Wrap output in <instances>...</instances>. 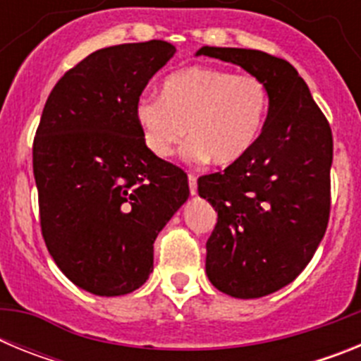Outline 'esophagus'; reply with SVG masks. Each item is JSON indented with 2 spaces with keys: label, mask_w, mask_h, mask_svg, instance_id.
<instances>
[{
  "label": "esophagus",
  "mask_w": 361,
  "mask_h": 361,
  "mask_svg": "<svg viewBox=\"0 0 361 361\" xmlns=\"http://www.w3.org/2000/svg\"><path fill=\"white\" fill-rule=\"evenodd\" d=\"M188 184H190V193L197 195V177L195 175H188Z\"/></svg>",
  "instance_id": "esophagus-1"
}]
</instances>
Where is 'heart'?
<instances>
[{
	"label": "heart",
	"instance_id": "obj_1",
	"mask_svg": "<svg viewBox=\"0 0 361 361\" xmlns=\"http://www.w3.org/2000/svg\"><path fill=\"white\" fill-rule=\"evenodd\" d=\"M269 108L266 82L251 73L188 66L162 81L159 95H141L133 114L152 155L168 159L177 145L188 162L228 166L253 148Z\"/></svg>",
	"mask_w": 361,
	"mask_h": 361
}]
</instances>
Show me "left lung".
<instances>
[{"label":"left lung","mask_w":361,"mask_h":361,"mask_svg":"<svg viewBox=\"0 0 361 361\" xmlns=\"http://www.w3.org/2000/svg\"><path fill=\"white\" fill-rule=\"evenodd\" d=\"M197 56L233 63L262 79L269 110L240 161L199 178L216 226L206 273L219 291L260 298L304 271L329 222L333 133L305 81L286 59L260 50L202 47Z\"/></svg>","instance_id":"8db88e82"}]
</instances>
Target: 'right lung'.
<instances>
[{
	"label": "right lung",
	"mask_w": 361,
	"mask_h": 361,
	"mask_svg": "<svg viewBox=\"0 0 361 361\" xmlns=\"http://www.w3.org/2000/svg\"><path fill=\"white\" fill-rule=\"evenodd\" d=\"M173 54L161 39L97 50L43 108L32 148L41 233L66 279L92 295L141 288L159 231L190 197L186 173L149 153L133 114Z\"/></svg>",
	"instance_id": "add662e5"
}]
</instances>
